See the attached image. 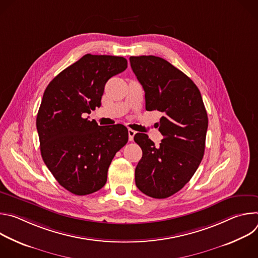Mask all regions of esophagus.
Returning <instances> with one entry per match:
<instances>
[{"mask_svg":"<svg viewBox=\"0 0 258 258\" xmlns=\"http://www.w3.org/2000/svg\"><path fill=\"white\" fill-rule=\"evenodd\" d=\"M135 135H136V132H135L134 130L130 128V130H128V140H130V141H133Z\"/></svg>","mask_w":258,"mask_h":258,"instance_id":"1","label":"esophagus"}]
</instances>
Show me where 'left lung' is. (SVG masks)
<instances>
[{
    "label": "left lung",
    "mask_w": 258,
    "mask_h": 258,
    "mask_svg": "<svg viewBox=\"0 0 258 258\" xmlns=\"http://www.w3.org/2000/svg\"><path fill=\"white\" fill-rule=\"evenodd\" d=\"M131 67L145 91L146 110L163 114L159 146L135 135L143 151L135 178L138 189L156 199L178 192L197 170L205 150L208 117L199 89L185 73L156 56H132Z\"/></svg>",
    "instance_id": "obj_1"
}]
</instances>
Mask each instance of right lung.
<instances>
[{
  "label": "right lung",
  "instance_id": "right-lung-1",
  "mask_svg": "<svg viewBox=\"0 0 258 258\" xmlns=\"http://www.w3.org/2000/svg\"><path fill=\"white\" fill-rule=\"evenodd\" d=\"M126 67L123 57L87 54L45 90L36 116L41 154L57 181L72 194L84 196L103 188L110 163L127 143L124 125L100 126L84 118L101 106L107 81Z\"/></svg>",
  "mask_w": 258,
  "mask_h": 258
}]
</instances>
